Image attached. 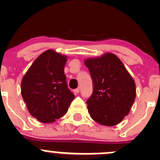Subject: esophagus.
Masks as SVG:
<instances>
[{
	"mask_svg": "<svg viewBox=\"0 0 160 160\" xmlns=\"http://www.w3.org/2000/svg\"><path fill=\"white\" fill-rule=\"evenodd\" d=\"M73 92L74 93H79V92H80V89H79V88H77V89L73 90Z\"/></svg>",
	"mask_w": 160,
	"mask_h": 160,
	"instance_id": "obj_1",
	"label": "esophagus"
}]
</instances>
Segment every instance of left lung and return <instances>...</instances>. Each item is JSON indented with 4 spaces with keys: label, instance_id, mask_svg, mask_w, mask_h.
Here are the masks:
<instances>
[{
    "label": "left lung",
    "instance_id": "8db88e82",
    "mask_svg": "<svg viewBox=\"0 0 160 160\" xmlns=\"http://www.w3.org/2000/svg\"><path fill=\"white\" fill-rule=\"evenodd\" d=\"M84 64L93 83V93L87 101L90 117L100 125H118L128 115L135 101V80L111 52L86 59Z\"/></svg>",
    "mask_w": 160,
    "mask_h": 160
}]
</instances>
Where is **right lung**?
<instances>
[{"label":"right lung","mask_w":160,"mask_h":160,"mask_svg":"<svg viewBox=\"0 0 160 160\" xmlns=\"http://www.w3.org/2000/svg\"><path fill=\"white\" fill-rule=\"evenodd\" d=\"M67 56L53 49L42 53L22 80L21 92L32 117L52 123L68 111L75 96L67 88L64 67Z\"/></svg>","instance_id":"obj_1"}]
</instances>
